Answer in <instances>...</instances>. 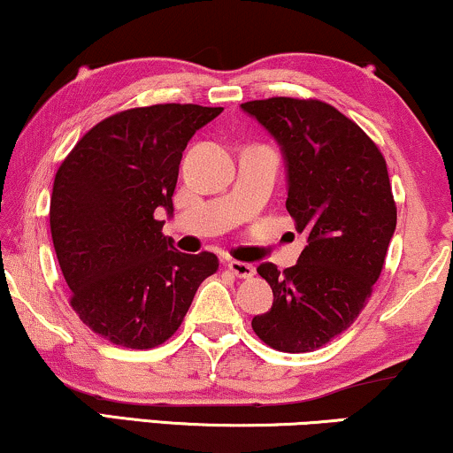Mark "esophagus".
<instances>
[{
    "mask_svg": "<svg viewBox=\"0 0 453 453\" xmlns=\"http://www.w3.org/2000/svg\"><path fill=\"white\" fill-rule=\"evenodd\" d=\"M228 270H231L237 278H251L256 274V268H253L251 264L237 262V259H231V262H228Z\"/></svg>",
    "mask_w": 453,
    "mask_h": 453,
    "instance_id": "34e87169",
    "label": "esophagus"
}]
</instances>
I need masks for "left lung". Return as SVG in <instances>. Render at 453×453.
Here are the masks:
<instances>
[{
  "instance_id": "1",
  "label": "left lung",
  "mask_w": 453,
  "mask_h": 453,
  "mask_svg": "<svg viewBox=\"0 0 453 453\" xmlns=\"http://www.w3.org/2000/svg\"><path fill=\"white\" fill-rule=\"evenodd\" d=\"M241 109L280 146L287 210L307 237L290 268L257 265L274 303L251 327L276 350H315L350 327L381 274L395 231L386 160L332 104L274 96Z\"/></svg>"
}]
</instances>
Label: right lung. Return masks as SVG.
Wrapping results in <instances>:
<instances>
[{"label": "right lung", "mask_w": 453, "mask_h": 453, "mask_svg": "<svg viewBox=\"0 0 453 453\" xmlns=\"http://www.w3.org/2000/svg\"><path fill=\"white\" fill-rule=\"evenodd\" d=\"M220 113L175 103L121 111L96 123L55 175L49 220L72 307L109 342L163 344L219 270L214 253L175 250L158 214L175 210L188 142Z\"/></svg>", "instance_id": "add662e5"}]
</instances>
